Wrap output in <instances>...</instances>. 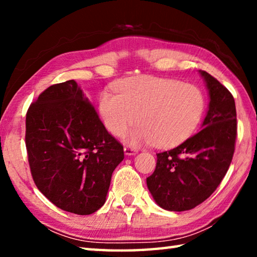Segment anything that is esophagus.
<instances>
[{"instance_id": "obj_1", "label": "esophagus", "mask_w": 257, "mask_h": 257, "mask_svg": "<svg viewBox=\"0 0 257 257\" xmlns=\"http://www.w3.org/2000/svg\"><path fill=\"white\" fill-rule=\"evenodd\" d=\"M123 151H124V154L125 155H135L137 153V150L135 149V147H133V146H124V149H123Z\"/></svg>"}]
</instances>
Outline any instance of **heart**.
<instances>
[{
	"instance_id": "1",
	"label": "heart",
	"mask_w": 257,
	"mask_h": 257,
	"mask_svg": "<svg viewBox=\"0 0 257 257\" xmlns=\"http://www.w3.org/2000/svg\"><path fill=\"white\" fill-rule=\"evenodd\" d=\"M99 96V113L106 129L122 136L137 122L130 143L171 147L195 132L205 110V98L197 86L153 76L122 79ZM139 118H137V115Z\"/></svg>"
}]
</instances>
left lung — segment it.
I'll use <instances>...</instances> for the list:
<instances>
[{"instance_id": "1", "label": "left lung", "mask_w": 257, "mask_h": 257, "mask_svg": "<svg viewBox=\"0 0 257 257\" xmlns=\"http://www.w3.org/2000/svg\"><path fill=\"white\" fill-rule=\"evenodd\" d=\"M210 105L203 128L175 149L156 154L153 175L146 179L152 196L168 211H188L214 193L232 161L237 113L232 94L206 71Z\"/></svg>"}]
</instances>
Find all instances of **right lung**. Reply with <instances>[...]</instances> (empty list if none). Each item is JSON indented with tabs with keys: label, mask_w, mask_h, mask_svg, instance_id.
<instances>
[{
	"label": "right lung",
	"mask_w": 257,
	"mask_h": 257,
	"mask_svg": "<svg viewBox=\"0 0 257 257\" xmlns=\"http://www.w3.org/2000/svg\"><path fill=\"white\" fill-rule=\"evenodd\" d=\"M25 141L35 185L55 206L79 215L103 206L123 146L75 80L50 86L30 104Z\"/></svg>",
	"instance_id": "right-lung-1"
}]
</instances>
